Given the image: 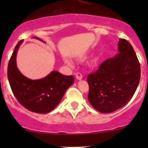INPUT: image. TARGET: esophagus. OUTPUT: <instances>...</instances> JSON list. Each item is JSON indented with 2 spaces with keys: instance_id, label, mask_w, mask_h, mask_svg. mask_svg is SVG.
Listing matches in <instances>:
<instances>
[{
  "instance_id": "1",
  "label": "esophagus",
  "mask_w": 148,
  "mask_h": 148,
  "mask_svg": "<svg viewBox=\"0 0 148 148\" xmlns=\"http://www.w3.org/2000/svg\"><path fill=\"white\" fill-rule=\"evenodd\" d=\"M76 78L78 80L82 79V74L81 73H77V74H76Z\"/></svg>"
}]
</instances>
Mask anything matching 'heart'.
I'll return each mask as SVG.
<instances>
[{
    "label": "heart",
    "instance_id": "heart-1",
    "mask_svg": "<svg viewBox=\"0 0 148 148\" xmlns=\"http://www.w3.org/2000/svg\"><path fill=\"white\" fill-rule=\"evenodd\" d=\"M64 62H65L67 66H70V67H73V66H74V64H73L72 62H71V61L70 60V59H66H66H64Z\"/></svg>",
    "mask_w": 148,
    "mask_h": 148
}]
</instances>
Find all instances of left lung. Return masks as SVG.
Instances as JSON below:
<instances>
[{"mask_svg":"<svg viewBox=\"0 0 148 148\" xmlns=\"http://www.w3.org/2000/svg\"><path fill=\"white\" fill-rule=\"evenodd\" d=\"M117 49L115 56L87 77L88 100L99 112H113L126 105L140 82V65L132 45L120 38Z\"/></svg>","mask_w":148,"mask_h":148,"instance_id":"obj_1","label":"left lung"}]
</instances>
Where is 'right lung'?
Instances as JSON below:
<instances>
[{
	"label": "right lung",
	"mask_w": 148,
	"mask_h": 148,
	"mask_svg": "<svg viewBox=\"0 0 148 148\" xmlns=\"http://www.w3.org/2000/svg\"><path fill=\"white\" fill-rule=\"evenodd\" d=\"M45 43L38 37H33ZM23 41L15 47L8 66V79L13 95L21 104L28 110L46 114L62 101L66 89L73 84V76H65L53 71L40 79H28L20 72L16 64V55Z\"/></svg>",
	"instance_id": "obj_1"
}]
</instances>
